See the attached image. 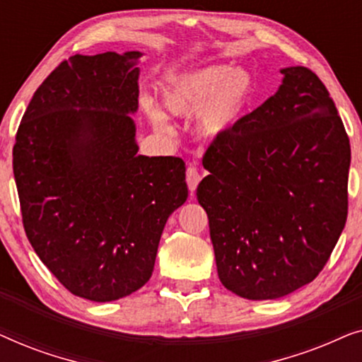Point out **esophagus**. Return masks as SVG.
Here are the masks:
<instances>
[{
	"label": "esophagus",
	"instance_id": "34e87169",
	"mask_svg": "<svg viewBox=\"0 0 362 362\" xmlns=\"http://www.w3.org/2000/svg\"><path fill=\"white\" fill-rule=\"evenodd\" d=\"M186 181H187V187H189V191L192 194V192L196 191L197 185H199V181H201V175H199V171H197L196 166H187Z\"/></svg>",
	"mask_w": 362,
	"mask_h": 362
}]
</instances>
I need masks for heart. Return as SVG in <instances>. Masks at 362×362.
Instances as JSON below:
<instances>
[{"mask_svg":"<svg viewBox=\"0 0 362 362\" xmlns=\"http://www.w3.org/2000/svg\"><path fill=\"white\" fill-rule=\"evenodd\" d=\"M254 82L249 72L229 66H209L186 74L175 81L163 95L165 105L173 115L199 116L202 135L214 138L224 133L234 123L244 108L249 105ZM153 123L161 130H168L166 115L150 107Z\"/></svg>","mask_w":362,"mask_h":362,"instance_id":"heart-1","label":"heart"}]
</instances>
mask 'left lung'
Masks as SVG:
<instances>
[{
	"mask_svg": "<svg viewBox=\"0 0 362 362\" xmlns=\"http://www.w3.org/2000/svg\"><path fill=\"white\" fill-rule=\"evenodd\" d=\"M281 74L274 95L207 146L196 192L222 285L249 300L313 281L348 217L351 146L333 98L310 69Z\"/></svg>",
	"mask_w": 362,
	"mask_h": 362,
	"instance_id": "1",
	"label": "left lung"
}]
</instances>
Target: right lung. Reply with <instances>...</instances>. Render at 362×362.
Instances as JSON below:
<instances>
[{"label": "right lung", "instance_id": "1", "mask_svg": "<svg viewBox=\"0 0 362 362\" xmlns=\"http://www.w3.org/2000/svg\"><path fill=\"white\" fill-rule=\"evenodd\" d=\"M141 52L62 61L29 102L13 148L23 226L42 264L72 295L113 301L150 280L186 165L136 155Z\"/></svg>", "mask_w": 362, "mask_h": 362}]
</instances>
